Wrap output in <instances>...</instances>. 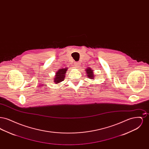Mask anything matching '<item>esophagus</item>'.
Returning a JSON list of instances; mask_svg holds the SVG:
<instances>
[{
  "instance_id": "1",
  "label": "esophagus",
  "mask_w": 149,
  "mask_h": 149,
  "mask_svg": "<svg viewBox=\"0 0 149 149\" xmlns=\"http://www.w3.org/2000/svg\"><path fill=\"white\" fill-rule=\"evenodd\" d=\"M74 65H75V66L76 68H78V67L79 66V65H80V63H79V62H75V63H74Z\"/></svg>"
}]
</instances>
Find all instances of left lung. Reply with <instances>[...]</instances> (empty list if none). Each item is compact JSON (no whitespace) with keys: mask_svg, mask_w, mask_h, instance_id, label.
Here are the masks:
<instances>
[{"mask_svg":"<svg viewBox=\"0 0 149 149\" xmlns=\"http://www.w3.org/2000/svg\"><path fill=\"white\" fill-rule=\"evenodd\" d=\"M86 76L89 79H94V78H95V75H94V74L93 73V70L91 68H87L86 69Z\"/></svg>","mask_w":149,"mask_h":149,"instance_id":"8db88e82","label":"left lung"}]
</instances>
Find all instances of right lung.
<instances>
[{
    "instance_id": "obj_1",
    "label": "right lung",
    "mask_w": 149,
    "mask_h": 149,
    "mask_svg": "<svg viewBox=\"0 0 149 149\" xmlns=\"http://www.w3.org/2000/svg\"><path fill=\"white\" fill-rule=\"evenodd\" d=\"M68 70V68L65 69H60L58 70L56 72L55 76L54 78V81L55 84H58L61 81H64V79L65 78V74Z\"/></svg>"
}]
</instances>
